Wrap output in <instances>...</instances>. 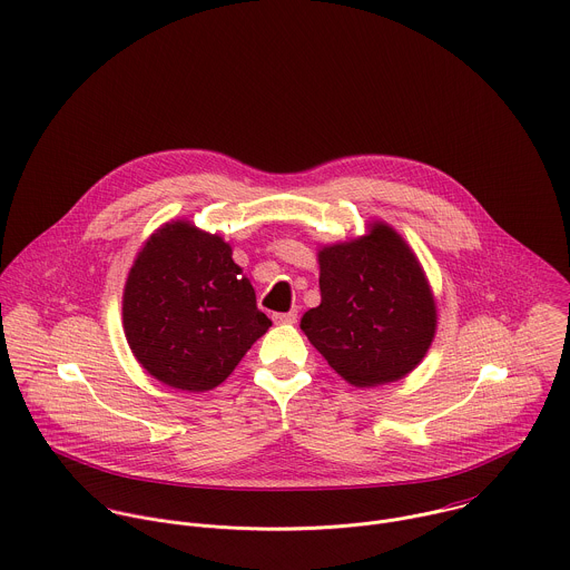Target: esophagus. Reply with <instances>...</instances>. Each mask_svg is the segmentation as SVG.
<instances>
[{
    "label": "esophagus",
    "mask_w": 570,
    "mask_h": 570,
    "mask_svg": "<svg viewBox=\"0 0 570 570\" xmlns=\"http://www.w3.org/2000/svg\"><path fill=\"white\" fill-rule=\"evenodd\" d=\"M273 322H275V324H295V322H297V311H291V313H275V315H273Z\"/></svg>",
    "instance_id": "obj_1"
}]
</instances>
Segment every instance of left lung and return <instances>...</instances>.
Here are the masks:
<instances>
[{
	"label": "left lung",
	"mask_w": 570,
	"mask_h": 570,
	"mask_svg": "<svg viewBox=\"0 0 570 570\" xmlns=\"http://www.w3.org/2000/svg\"><path fill=\"white\" fill-rule=\"evenodd\" d=\"M322 304L302 331L354 387H376L410 374L436 333V304L421 262L385 223L320 253Z\"/></svg>",
	"instance_id": "8db88e82"
}]
</instances>
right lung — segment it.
<instances>
[{"label":"right lung","mask_w":570,"mask_h":570,"mask_svg":"<svg viewBox=\"0 0 570 570\" xmlns=\"http://www.w3.org/2000/svg\"><path fill=\"white\" fill-rule=\"evenodd\" d=\"M268 326L230 246L191 223L151 233L129 268L125 337L136 361L169 387L214 390Z\"/></svg>","instance_id":"1"}]
</instances>
